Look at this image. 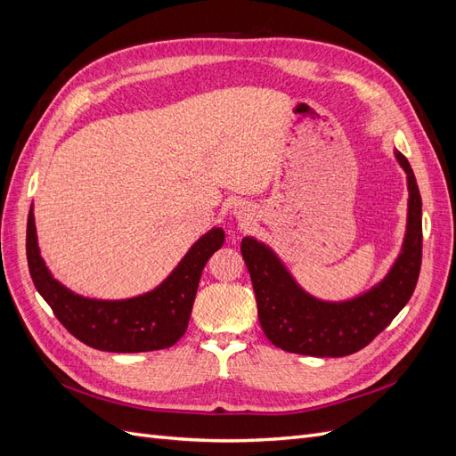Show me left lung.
Masks as SVG:
<instances>
[{"mask_svg": "<svg viewBox=\"0 0 456 456\" xmlns=\"http://www.w3.org/2000/svg\"><path fill=\"white\" fill-rule=\"evenodd\" d=\"M395 158L407 173V233L392 270L370 291L344 302L317 300L302 291L265 243L253 238L241 240L258 322L273 346L314 357L350 355L380 335L409 302L422 262V200L407 158L402 151H395Z\"/></svg>", "mask_w": 456, "mask_h": 456, "instance_id": "left-lung-1", "label": "left lung"}]
</instances>
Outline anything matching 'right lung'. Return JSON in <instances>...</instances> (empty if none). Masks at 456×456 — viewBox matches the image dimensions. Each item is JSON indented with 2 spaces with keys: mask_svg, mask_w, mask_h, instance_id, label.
Wrapping results in <instances>:
<instances>
[{
  "mask_svg": "<svg viewBox=\"0 0 456 456\" xmlns=\"http://www.w3.org/2000/svg\"><path fill=\"white\" fill-rule=\"evenodd\" d=\"M223 243V228H213L154 291L127 300H94L74 295L53 278L39 255L32 209L26 224V258L37 293L68 333L91 348L118 354L169 348L186 333L203 266Z\"/></svg>",
  "mask_w": 456,
  "mask_h": 456,
  "instance_id": "add662e5",
  "label": "right lung"
}]
</instances>
